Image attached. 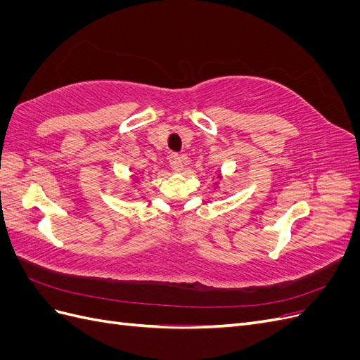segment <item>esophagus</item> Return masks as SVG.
<instances>
[{
    "label": "esophagus",
    "mask_w": 360,
    "mask_h": 360,
    "mask_svg": "<svg viewBox=\"0 0 360 360\" xmlns=\"http://www.w3.org/2000/svg\"><path fill=\"white\" fill-rule=\"evenodd\" d=\"M168 160H169V165L174 171H180L183 168V160H181V156L177 155V153H171L168 156Z\"/></svg>",
    "instance_id": "esophagus-1"
}]
</instances>
